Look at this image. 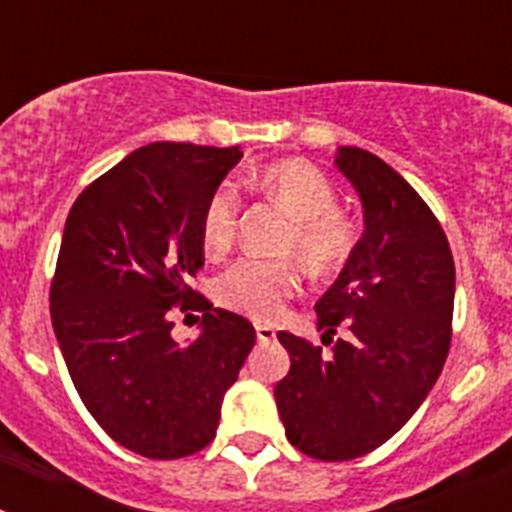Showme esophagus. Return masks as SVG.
<instances>
[{"label": "esophagus", "mask_w": 512, "mask_h": 512, "mask_svg": "<svg viewBox=\"0 0 512 512\" xmlns=\"http://www.w3.org/2000/svg\"><path fill=\"white\" fill-rule=\"evenodd\" d=\"M256 338H259V343H271L277 338V330L266 323H256Z\"/></svg>", "instance_id": "esophagus-1"}]
</instances>
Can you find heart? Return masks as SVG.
<instances>
[{"mask_svg": "<svg viewBox=\"0 0 512 512\" xmlns=\"http://www.w3.org/2000/svg\"><path fill=\"white\" fill-rule=\"evenodd\" d=\"M256 187L284 207L292 220L284 251L297 253L312 274L341 269L359 241L354 217L336 207V189L318 166L279 161L256 174ZM241 200L230 184L210 192L200 217V238L207 251H225L235 235ZM300 289V271L292 261H235L215 284L217 300L256 320L277 318L284 302Z\"/></svg>", "mask_w": 512, "mask_h": 512, "instance_id": "b5f03b06", "label": "heart"}]
</instances>
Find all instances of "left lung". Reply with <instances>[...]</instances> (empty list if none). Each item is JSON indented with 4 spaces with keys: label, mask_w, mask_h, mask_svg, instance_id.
Segmentation results:
<instances>
[{
    "label": "left lung",
    "mask_w": 512,
    "mask_h": 512,
    "mask_svg": "<svg viewBox=\"0 0 512 512\" xmlns=\"http://www.w3.org/2000/svg\"><path fill=\"white\" fill-rule=\"evenodd\" d=\"M336 166L359 194L364 235L315 302L323 354L287 330L289 374L274 387L292 446L312 459L348 461L390 441L433 390L451 346L456 271L431 207L392 166L341 146Z\"/></svg>",
    "instance_id": "1"
}]
</instances>
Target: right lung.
I'll use <instances>...</instances> for the list:
<instances>
[{"label":"right lung","instance_id":"1","mask_svg":"<svg viewBox=\"0 0 512 512\" xmlns=\"http://www.w3.org/2000/svg\"><path fill=\"white\" fill-rule=\"evenodd\" d=\"M241 148L148 143L76 197L51 284V320L71 382L120 446L182 459L215 438L256 330L189 287L205 264L200 217ZM200 309L179 347L170 310Z\"/></svg>","mask_w":512,"mask_h":512}]
</instances>
